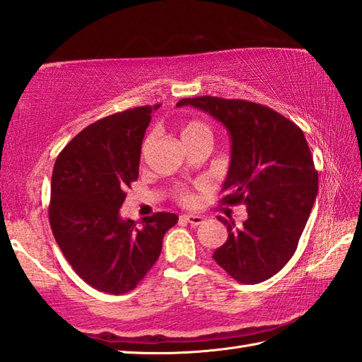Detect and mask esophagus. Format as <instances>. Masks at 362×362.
Here are the masks:
<instances>
[{"instance_id":"34e87169","label":"esophagus","mask_w":362,"mask_h":362,"mask_svg":"<svg viewBox=\"0 0 362 362\" xmlns=\"http://www.w3.org/2000/svg\"><path fill=\"white\" fill-rule=\"evenodd\" d=\"M180 219H183L194 227L204 224V216H201V214H183V216H180Z\"/></svg>"}]
</instances>
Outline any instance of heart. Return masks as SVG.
I'll list each match as a JSON object with an SVG mask.
<instances>
[{
    "instance_id": "obj_1",
    "label": "heart",
    "mask_w": 362,
    "mask_h": 362,
    "mask_svg": "<svg viewBox=\"0 0 362 362\" xmlns=\"http://www.w3.org/2000/svg\"><path fill=\"white\" fill-rule=\"evenodd\" d=\"M180 138H182V141H183V144H185V146L194 144V143H201V141L211 143L213 132H211V127L206 124V122L199 121V119H191V121H187V122H183V124H182V127H180ZM151 140H152L151 135H148V136L144 138L143 146H141V153H143V156H144L146 152H148ZM179 197L182 199V201H185V199H188V194L185 193V191H180Z\"/></svg>"
}]
</instances>
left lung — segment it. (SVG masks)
<instances>
[{
    "label": "left lung",
    "mask_w": 362,
    "mask_h": 362,
    "mask_svg": "<svg viewBox=\"0 0 362 362\" xmlns=\"http://www.w3.org/2000/svg\"><path fill=\"white\" fill-rule=\"evenodd\" d=\"M221 121L232 140L224 182L226 205L244 204L241 227L222 216L227 241L213 259L238 283L271 279L294 255L317 196V171L306 138L271 107L244 99L199 96L180 99Z\"/></svg>",
    "instance_id": "left-lung-1"
}]
</instances>
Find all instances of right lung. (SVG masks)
Segmentation results:
<instances>
[{
  "label": "right lung",
  "mask_w": 362,
  "mask_h": 362,
  "mask_svg": "<svg viewBox=\"0 0 362 362\" xmlns=\"http://www.w3.org/2000/svg\"><path fill=\"white\" fill-rule=\"evenodd\" d=\"M158 107H135L93 122L54 165L52 235L74 272L101 292L132 291L156 264L165 233L179 221L160 211L136 227L119 214L126 189L138 179L144 132Z\"/></svg>",
  "instance_id": "add662e5"
}]
</instances>
